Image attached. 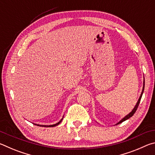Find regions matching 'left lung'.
Segmentation results:
<instances>
[{
	"label": "left lung",
	"mask_w": 155,
	"mask_h": 155,
	"mask_svg": "<svg viewBox=\"0 0 155 155\" xmlns=\"http://www.w3.org/2000/svg\"><path fill=\"white\" fill-rule=\"evenodd\" d=\"M144 85H145V81L143 80V90H142V91H141V95H140V98H139V100H138V101H137V104H136V105H135V107H134V109H133L132 110V111H131L130 113H129V114H128L127 115H126V116L124 117V118H122L121 120H120V121L119 122H117V124H116V125H117V124H120V123H122V122L125 121V120H128V119H129L130 117H132L133 115H134V114H135V111H137V107H138V106H139V104H140V101H141V96H142V94H143V90H144Z\"/></svg>",
	"instance_id": "8db88e82"
}]
</instances>
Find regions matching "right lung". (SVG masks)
Masks as SVG:
<instances>
[{
  "instance_id": "1",
  "label": "right lung",
  "mask_w": 155,
  "mask_h": 155,
  "mask_svg": "<svg viewBox=\"0 0 155 155\" xmlns=\"http://www.w3.org/2000/svg\"><path fill=\"white\" fill-rule=\"evenodd\" d=\"M62 120H63V118L61 120H60L59 122H57V123H56V124H52V125H40V124H34L37 125V126H40V127H55V126H57L58 124H59L61 122Z\"/></svg>"
}]
</instances>
